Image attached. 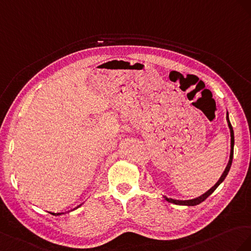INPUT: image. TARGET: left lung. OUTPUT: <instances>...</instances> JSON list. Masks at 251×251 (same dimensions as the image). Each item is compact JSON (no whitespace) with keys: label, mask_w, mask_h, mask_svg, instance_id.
<instances>
[{"label":"left lung","mask_w":251,"mask_h":251,"mask_svg":"<svg viewBox=\"0 0 251 251\" xmlns=\"http://www.w3.org/2000/svg\"><path fill=\"white\" fill-rule=\"evenodd\" d=\"M226 120H227V123H228V126H229V129H230V137H231V140H230V156H229V161H228V164L227 166L224 170L223 175L221 176V177L219 178V181L216 183V185L213 186V187H211L208 191H206L205 193H203L202 196H200L196 199H191V200H175V199H171V198H167L166 196H164V199L166 200V201H168L169 203H174L176 205H185V206H196V205H199L200 203H202L203 201H205V200L208 198L211 193L216 190L218 188V186L223 182L225 180V177L227 176L228 173H229V169H230L231 167V163H232V157H233V146H234V133H233V129H232V126H231V123L230 121H229V117H228V112L226 113Z\"/></svg>","instance_id":"obj_1"}]
</instances>
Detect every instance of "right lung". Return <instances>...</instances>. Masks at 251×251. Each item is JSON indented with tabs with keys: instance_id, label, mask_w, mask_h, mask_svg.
Listing matches in <instances>:
<instances>
[{
	"instance_id": "right-lung-1",
	"label": "right lung",
	"mask_w": 251,
	"mask_h": 251,
	"mask_svg": "<svg viewBox=\"0 0 251 251\" xmlns=\"http://www.w3.org/2000/svg\"><path fill=\"white\" fill-rule=\"evenodd\" d=\"M81 205H82V204H81ZM81 205H78V206H77V207H75V209H76V208H78V207H80V206H81ZM75 209H73V210H75ZM49 213H51V214H55V216H60V214H62V213H60V212H59V213H54V212H49Z\"/></svg>"
}]
</instances>
